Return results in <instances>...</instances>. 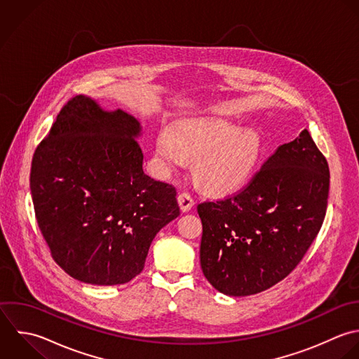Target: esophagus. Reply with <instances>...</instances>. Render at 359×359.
Returning <instances> with one entry per match:
<instances>
[{"label": "esophagus", "instance_id": "esophagus-1", "mask_svg": "<svg viewBox=\"0 0 359 359\" xmlns=\"http://www.w3.org/2000/svg\"><path fill=\"white\" fill-rule=\"evenodd\" d=\"M177 203H179L180 210H182L183 212H189V211L194 207V200H193V197H191L189 193H182V194H179Z\"/></svg>", "mask_w": 359, "mask_h": 359}]
</instances>
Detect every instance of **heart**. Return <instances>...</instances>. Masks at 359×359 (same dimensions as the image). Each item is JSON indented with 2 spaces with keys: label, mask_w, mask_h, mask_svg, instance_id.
Segmentation results:
<instances>
[{
  "label": "heart",
  "mask_w": 359,
  "mask_h": 359,
  "mask_svg": "<svg viewBox=\"0 0 359 359\" xmlns=\"http://www.w3.org/2000/svg\"><path fill=\"white\" fill-rule=\"evenodd\" d=\"M262 154L260 135L226 118L196 117L175 124L172 134L161 131L155 158L165 173L194 158V176L214 193H232L252 176Z\"/></svg>",
  "instance_id": "1"
}]
</instances>
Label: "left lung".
<instances>
[{
  "instance_id": "8db88e82",
  "label": "left lung",
  "mask_w": 359,
  "mask_h": 359,
  "mask_svg": "<svg viewBox=\"0 0 359 359\" xmlns=\"http://www.w3.org/2000/svg\"><path fill=\"white\" fill-rule=\"evenodd\" d=\"M329 165L308 130L281 145L238 194L197 207L201 270L229 297L284 280L319 233L327 208Z\"/></svg>"
}]
</instances>
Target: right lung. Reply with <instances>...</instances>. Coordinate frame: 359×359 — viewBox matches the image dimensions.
<instances>
[{
  "label": "right lung",
  "mask_w": 359,
  "mask_h": 359,
  "mask_svg": "<svg viewBox=\"0 0 359 359\" xmlns=\"http://www.w3.org/2000/svg\"><path fill=\"white\" fill-rule=\"evenodd\" d=\"M140 121L90 96L71 99L36 148L30 193L54 262L72 278L137 277L156 233L180 215L176 189L144 172Z\"/></svg>",
  "instance_id": "add662e5"
}]
</instances>
